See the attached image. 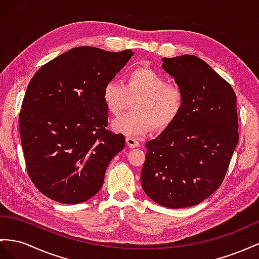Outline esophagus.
Masks as SVG:
<instances>
[{
    "label": "esophagus",
    "mask_w": 259,
    "mask_h": 259,
    "mask_svg": "<svg viewBox=\"0 0 259 259\" xmlns=\"http://www.w3.org/2000/svg\"><path fill=\"white\" fill-rule=\"evenodd\" d=\"M125 143H127L128 147L131 148V149L139 147V141L136 140L135 138H131V137H127V138H125Z\"/></svg>",
    "instance_id": "esophagus-1"
}]
</instances>
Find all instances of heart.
<instances>
[{
	"instance_id": "heart-1",
	"label": "heart",
	"mask_w": 259,
	"mask_h": 259,
	"mask_svg": "<svg viewBox=\"0 0 259 259\" xmlns=\"http://www.w3.org/2000/svg\"><path fill=\"white\" fill-rule=\"evenodd\" d=\"M135 97H138L132 105L135 112L112 121V129L131 138L143 137L153 129H167L181 116L185 105V94L180 86L168 84L161 73L145 65L131 70L124 86L110 79L103 88V102L115 116L127 107L129 98Z\"/></svg>"
}]
</instances>
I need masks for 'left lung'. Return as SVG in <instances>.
Masks as SVG:
<instances>
[{
    "mask_svg": "<svg viewBox=\"0 0 259 259\" xmlns=\"http://www.w3.org/2000/svg\"><path fill=\"white\" fill-rule=\"evenodd\" d=\"M162 68L185 94L177 120L145 144L144 193L166 208H187L221 186L238 142L236 95L201 59L163 58Z\"/></svg>",
    "mask_w": 259,
    "mask_h": 259,
    "instance_id": "obj_1",
    "label": "left lung"
}]
</instances>
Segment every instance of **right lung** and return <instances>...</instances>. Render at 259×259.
Instances as JSON below:
<instances>
[{
	"instance_id": "add662e5",
	"label": "right lung",
	"mask_w": 259,
	"mask_h": 259,
	"mask_svg": "<svg viewBox=\"0 0 259 259\" xmlns=\"http://www.w3.org/2000/svg\"><path fill=\"white\" fill-rule=\"evenodd\" d=\"M134 56L95 47L73 48L32 76L19 112L26 168L38 190L52 200L75 204L102 188L109 162L124 148L112 134L104 85Z\"/></svg>"
}]
</instances>
